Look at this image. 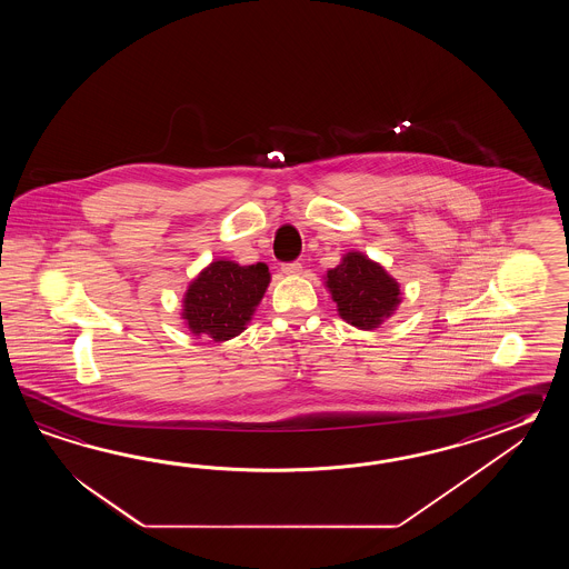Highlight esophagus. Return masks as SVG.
Returning <instances> with one entry per match:
<instances>
[{
  "label": "esophagus",
  "mask_w": 569,
  "mask_h": 569,
  "mask_svg": "<svg viewBox=\"0 0 569 569\" xmlns=\"http://www.w3.org/2000/svg\"><path fill=\"white\" fill-rule=\"evenodd\" d=\"M301 262H287V264H282V272L284 274H301Z\"/></svg>",
  "instance_id": "obj_1"
}]
</instances>
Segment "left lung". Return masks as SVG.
Masks as SVG:
<instances>
[{"label": "left lung", "instance_id": "obj_1", "mask_svg": "<svg viewBox=\"0 0 569 569\" xmlns=\"http://www.w3.org/2000/svg\"><path fill=\"white\" fill-rule=\"evenodd\" d=\"M327 287L338 302L341 319L360 329L380 326L400 301L397 280L358 252H350L338 268L327 272Z\"/></svg>", "mask_w": 569, "mask_h": 569}]
</instances>
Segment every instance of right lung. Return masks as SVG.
<instances>
[{"mask_svg": "<svg viewBox=\"0 0 569 569\" xmlns=\"http://www.w3.org/2000/svg\"><path fill=\"white\" fill-rule=\"evenodd\" d=\"M270 282L267 264L240 267L218 260L206 268L184 295V319L194 336L216 341L236 338L250 321Z\"/></svg>", "mask_w": 569, "mask_h": 569, "instance_id": "add662e5", "label": "right lung"}]
</instances>
